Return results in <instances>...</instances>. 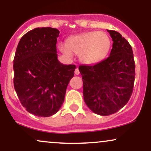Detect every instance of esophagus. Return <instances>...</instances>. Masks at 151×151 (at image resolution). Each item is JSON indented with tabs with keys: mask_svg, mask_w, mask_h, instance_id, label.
Listing matches in <instances>:
<instances>
[{
	"mask_svg": "<svg viewBox=\"0 0 151 151\" xmlns=\"http://www.w3.org/2000/svg\"><path fill=\"white\" fill-rule=\"evenodd\" d=\"M74 74H76V75H79V69L77 68L75 70V71H74Z\"/></svg>",
	"mask_w": 151,
	"mask_h": 151,
	"instance_id": "34e87169",
	"label": "esophagus"
}]
</instances>
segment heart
I'll use <instances>...</instances> for the list:
<instances>
[{"mask_svg": "<svg viewBox=\"0 0 151 151\" xmlns=\"http://www.w3.org/2000/svg\"><path fill=\"white\" fill-rule=\"evenodd\" d=\"M59 50L71 58L72 53L79 55V60L85 65H95L104 59L111 47V40L104 32H87L72 36L66 45L60 43Z\"/></svg>", "mask_w": 151, "mask_h": 151, "instance_id": "obj_1", "label": "heart"}]
</instances>
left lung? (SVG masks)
I'll return each mask as SVG.
<instances>
[{
  "mask_svg": "<svg viewBox=\"0 0 151 151\" xmlns=\"http://www.w3.org/2000/svg\"><path fill=\"white\" fill-rule=\"evenodd\" d=\"M107 31L114 42L109 58L95 65L79 67L84 102L101 116L116 113L127 104L135 80L132 47L119 32Z\"/></svg>",
  "mask_w": 151,
  "mask_h": 151,
  "instance_id": "obj_1",
  "label": "left lung"
}]
</instances>
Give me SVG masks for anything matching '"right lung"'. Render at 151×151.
Returning a JSON list of instances; mask_svg holds the SVG:
<instances>
[{"label": "right lung", "mask_w": 151, "mask_h": 151, "mask_svg": "<svg viewBox=\"0 0 151 151\" xmlns=\"http://www.w3.org/2000/svg\"><path fill=\"white\" fill-rule=\"evenodd\" d=\"M59 34L52 27L35 28L21 37L15 54V90L22 106L37 116H50L61 108L76 69L58 60Z\"/></svg>", "instance_id": "obj_1"}]
</instances>
